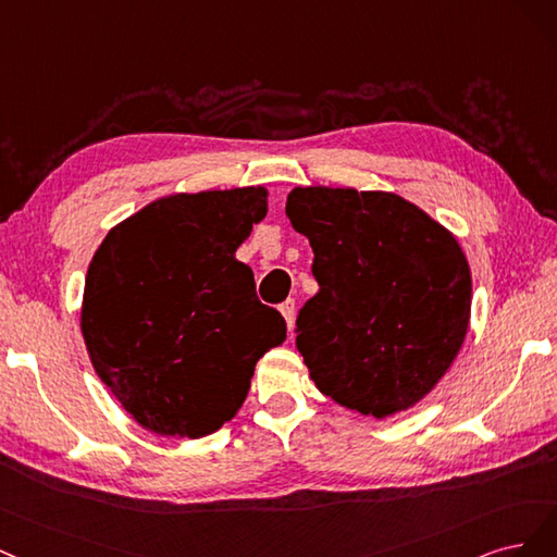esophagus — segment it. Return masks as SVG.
Listing matches in <instances>:
<instances>
[{
	"label": "esophagus",
	"instance_id": "34e87169",
	"mask_svg": "<svg viewBox=\"0 0 557 557\" xmlns=\"http://www.w3.org/2000/svg\"><path fill=\"white\" fill-rule=\"evenodd\" d=\"M280 312H282V317H284V321H286V326H289V331H292L294 319H296V302H294V300L282 302V305H280Z\"/></svg>",
	"mask_w": 557,
	"mask_h": 557
}]
</instances>
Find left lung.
I'll return each mask as SVG.
<instances>
[{"mask_svg":"<svg viewBox=\"0 0 557 557\" xmlns=\"http://www.w3.org/2000/svg\"><path fill=\"white\" fill-rule=\"evenodd\" d=\"M286 218L310 240L319 292L296 319L312 382L386 419L451 368L470 324L472 275L458 240L391 191L296 187Z\"/></svg>","mask_w":557,"mask_h":557,"instance_id":"left-lung-1","label":"left lung"}]
</instances>
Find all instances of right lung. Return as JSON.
<instances>
[{
  "label": "right lung",
  "mask_w": 557,
  "mask_h": 557,
  "mask_svg": "<svg viewBox=\"0 0 557 557\" xmlns=\"http://www.w3.org/2000/svg\"><path fill=\"white\" fill-rule=\"evenodd\" d=\"M268 212L263 187L173 194L109 231L87 268L81 331L101 382L164 437H203L243 407L286 324L236 249Z\"/></svg>",
  "instance_id": "obj_1"
}]
</instances>
